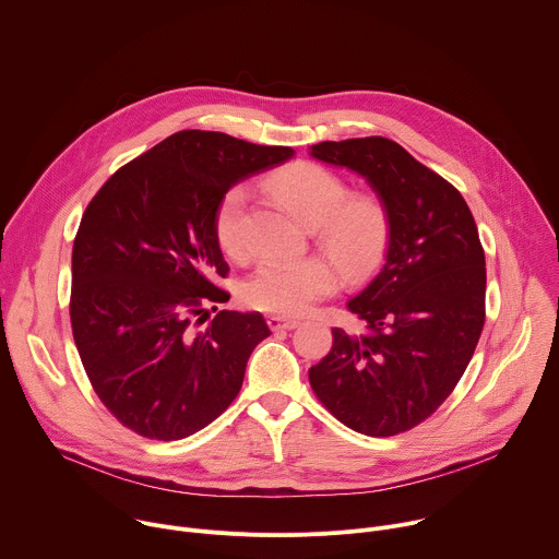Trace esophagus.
<instances>
[{"instance_id":"obj_1","label":"esophagus","mask_w":559,"mask_h":559,"mask_svg":"<svg viewBox=\"0 0 559 559\" xmlns=\"http://www.w3.org/2000/svg\"><path fill=\"white\" fill-rule=\"evenodd\" d=\"M267 325H270V330L278 332V330H294V328H298L300 323L296 321V318H285V316L274 313V316L267 318Z\"/></svg>"}]
</instances>
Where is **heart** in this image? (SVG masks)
<instances>
[{"label": "heart", "mask_w": 559, "mask_h": 559, "mask_svg": "<svg viewBox=\"0 0 559 559\" xmlns=\"http://www.w3.org/2000/svg\"><path fill=\"white\" fill-rule=\"evenodd\" d=\"M267 186L305 227H313L316 246L345 276H360L376 263L389 229L386 212L378 199L349 197V188L338 175L309 162L281 168L267 179ZM246 212L248 197L241 188H231L216 207L218 246L231 259H243L250 250ZM334 265L323 257L265 261L246 281L243 298L261 311L300 316L336 289Z\"/></svg>", "instance_id": "heart-1"}]
</instances>
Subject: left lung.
Wrapping results in <instances>:
<instances>
[{
    "instance_id": "1",
    "label": "left lung",
    "mask_w": 559,
    "mask_h": 559,
    "mask_svg": "<svg viewBox=\"0 0 559 559\" xmlns=\"http://www.w3.org/2000/svg\"><path fill=\"white\" fill-rule=\"evenodd\" d=\"M309 154L360 175L389 221L378 272L347 302L365 332L332 330V352L309 369L311 389L358 433L409 431L455 389L485 328L487 270L473 214L391 139L323 141Z\"/></svg>"
}]
</instances>
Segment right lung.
Here are the masks:
<instances>
[{
    "mask_svg": "<svg viewBox=\"0 0 559 559\" xmlns=\"http://www.w3.org/2000/svg\"><path fill=\"white\" fill-rule=\"evenodd\" d=\"M292 156L283 145L181 130L88 203L72 246V336L102 403L134 433L188 438L241 391L270 328L259 311L227 309L197 328L205 305L229 300L216 287L227 263L214 216L231 186Z\"/></svg>",
    "mask_w": 559,
    "mask_h": 559,
    "instance_id": "obj_1",
    "label": "right lung"
}]
</instances>
